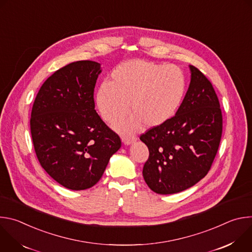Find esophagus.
<instances>
[{"label":"esophagus","mask_w":252,"mask_h":252,"mask_svg":"<svg viewBox=\"0 0 252 252\" xmlns=\"http://www.w3.org/2000/svg\"><path fill=\"white\" fill-rule=\"evenodd\" d=\"M122 140L125 145L128 146L136 140V137L134 135H122Z\"/></svg>","instance_id":"34e87169"}]
</instances>
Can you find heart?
<instances>
[{
    "instance_id": "heart-1",
    "label": "heart",
    "mask_w": 252,
    "mask_h": 252,
    "mask_svg": "<svg viewBox=\"0 0 252 252\" xmlns=\"http://www.w3.org/2000/svg\"><path fill=\"white\" fill-rule=\"evenodd\" d=\"M185 93L186 78L179 67L134 60L113 70L109 84H102L96 93V104L101 118L110 124L124 119L130 105L133 115L117 128L131 132L142 124L156 127L168 122Z\"/></svg>"
}]
</instances>
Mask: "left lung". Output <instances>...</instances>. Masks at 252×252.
Returning a JSON list of instances; mask_svg holds the SVG:
<instances>
[{
    "label": "left lung",
    "mask_w": 252,
    "mask_h": 252,
    "mask_svg": "<svg viewBox=\"0 0 252 252\" xmlns=\"http://www.w3.org/2000/svg\"><path fill=\"white\" fill-rule=\"evenodd\" d=\"M189 68L190 84L175 116L139 137L150 152L143 178L159 194L177 193L197 184L209 171L221 139L219 97L201 71Z\"/></svg>",
    "instance_id": "obj_1"
}]
</instances>
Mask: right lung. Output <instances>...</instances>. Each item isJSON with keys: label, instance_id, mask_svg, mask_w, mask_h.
<instances>
[{"label": "right lung", "instance_id": "obj_1", "mask_svg": "<svg viewBox=\"0 0 252 252\" xmlns=\"http://www.w3.org/2000/svg\"><path fill=\"white\" fill-rule=\"evenodd\" d=\"M100 73L96 62L68 63L43 84L32 104L30 125L35 155L47 173L71 190L94 187L122 146L94 110V90Z\"/></svg>", "mask_w": 252, "mask_h": 252}]
</instances>
